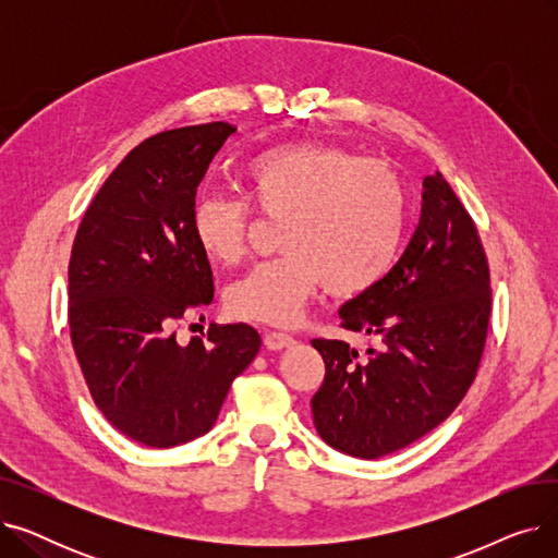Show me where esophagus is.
I'll return each instance as SVG.
<instances>
[{"mask_svg":"<svg viewBox=\"0 0 558 558\" xmlns=\"http://www.w3.org/2000/svg\"><path fill=\"white\" fill-rule=\"evenodd\" d=\"M291 343H294V337L287 335V332H267L264 335V345H267L269 350H282V348H289Z\"/></svg>","mask_w":558,"mask_h":558,"instance_id":"34e87169","label":"esophagus"}]
</instances>
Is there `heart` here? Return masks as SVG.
Masks as SVG:
<instances>
[{"mask_svg": "<svg viewBox=\"0 0 558 558\" xmlns=\"http://www.w3.org/2000/svg\"><path fill=\"white\" fill-rule=\"evenodd\" d=\"M246 194L267 217H282V255L232 282L228 312L244 320L289 326L320 282L335 296H360L383 280L407 228V187L383 160L326 142H284L244 162ZM253 208L242 196L201 194L192 232L205 257L238 262L246 251Z\"/></svg>", "mask_w": 558, "mask_h": 558, "instance_id": "obj_1", "label": "heart"}]
</instances>
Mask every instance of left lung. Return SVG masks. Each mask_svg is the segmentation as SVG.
<instances>
[{
  "mask_svg": "<svg viewBox=\"0 0 558 558\" xmlns=\"http://www.w3.org/2000/svg\"><path fill=\"white\" fill-rule=\"evenodd\" d=\"M341 326L377 337L360 360L337 339H312L326 362L314 427L335 450L377 459L441 425L471 389L490 318V276L477 228L436 171L421 221L393 269L348 301Z\"/></svg>",
  "mask_w": 558,
  "mask_h": 558,
  "instance_id": "left-lung-1",
  "label": "left lung"
}]
</instances>
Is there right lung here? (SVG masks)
<instances>
[{"mask_svg":"<svg viewBox=\"0 0 558 558\" xmlns=\"http://www.w3.org/2000/svg\"><path fill=\"white\" fill-rule=\"evenodd\" d=\"M226 122L158 133L108 175L70 257V337L85 385L108 423L149 448L208 432L232 379L257 355L246 324L175 341L173 326L210 305L213 269L192 232L196 190Z\"/></svg>","mask_w":558,"mask_h":558,"instance_id":"right-lung-1","label":"right lung"}]
</instances>
